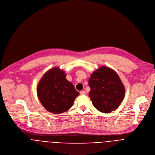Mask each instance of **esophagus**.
<instances>
[{
  "label": "esophagus",
  "instance_id": "34e87169",
  "mask_svg": "<svg viewBox=\"0 0 155 155\" xmlns=\"http://www.w3.org/2000/svg\"><path fill=\"white\" fill-rule=\"evenodd\" d=\"M86 91H81L80 92V94H81V95H84V94H86Z\"/></svg>",
  "mask_w": 155,
  "mask_h": 155
}]
</instances>
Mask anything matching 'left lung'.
Returning <instances> with one entry per match:
<instances>
[{"label": "left lung", "instance_id": "left-lung-1", "mask_svg": "<svg viewBox=\"0 0 155 155\" xmlns=\"http://www.w3.org/2000/svg\"><path fill=\"white\" fill-rule=\"evenodd\" d=\"M89 96L94 107L102 113L115 110L121 104L125 94L124 86L117 73L106 66H102L91 75Z\"/></svg>", "mask_w": 155, "mask_h": 155}]
</instances>
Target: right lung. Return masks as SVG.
Wrapping results in <instances>:
<instances>
[{
  "mask_svg": "<svg viewBox=\"0 0 155 155\" xmlns=\"http://www.w3.org/2000/svg\"><path fill=\"white\" fill-rule=\"evenodd\" d=\"M37 93L42 105L53 114L70 109L79 95L73 84L66 79L64 71L58 67L43 75L37 85Z\"/></svg>",
  "mask_w": 155,
  "mask_h": 155,
  "instance_id": "1",
  "label": "right lung"
}]
</instances>
